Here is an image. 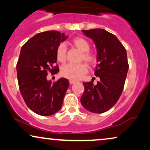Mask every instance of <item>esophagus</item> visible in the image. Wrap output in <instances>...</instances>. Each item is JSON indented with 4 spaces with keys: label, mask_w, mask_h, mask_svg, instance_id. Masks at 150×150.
Here are the masks:
<instances>
[{
    "label": "esophagus",
    "mask_w": 150,
    "mask_h": 150,
    "mask_svg": "<svg viewBox=\"0 0 150 150\" xmlns=\"http://www.w3.org/2000/svg\"><path fill=\"white\" fill-rule=\"evenodd\" d=\"M76 82H77V81H75V80H69V83L70 84H74V83H76Z\"/></svg>",
    "instance_id": "34e87169"
}]
</instances>
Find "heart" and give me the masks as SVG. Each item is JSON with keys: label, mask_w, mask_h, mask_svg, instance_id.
<instances>
[{"label": "heart", "mask_w": 150, "mask_h": 150, "mask_svg": "<svg viewBox=\"0 0 150 150\" xmlns=\"http://www.w3.org/2000/svg\"><path fill=\"white\" fill-rule=\"evenodd\" d=\"M73 45L82 52L80 60L85 61L89 65H94L97 63V55L91 51L90 44L87 39L81 37H77L72 40ZM56 56L58 61L64 63L67 58V49L64 43L58 44L56 49ZM88 72V67L85 63L72 64L69 63L63 65L61 69V75L65 78L73 80H77L82 78Z\"/></svg>", "instance_id": "1"}]
</instances>
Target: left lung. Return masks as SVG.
I'll list each match as a JSON object with an SVG mask.
<instances>
[{
	"label": "left lung",
	"mask_w": 150,
	"mask_h": 150,
	"mask_svg": "<svg viewBox=\"0 0 150 150\" xmlns=\"http://www.w3.org/2000/svg\"><path fill=\"white\" fill-rule=\"evenodd\" d=\"M82 32L97 47L99 63L94 75L100 80L96 85L92 81L83 82L81 104L90 112L104 113L116 104L123 92L129 68L126 50L116 36L103 29Z\"/></svg>",
	"instance_id": "left-lung-1"
}]
</instances>
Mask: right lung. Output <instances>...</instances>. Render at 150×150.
Wrapping results in <instances>:
<instances>
[{
  "mask_svg": "<svg viewBox=\"0 0 150 150\" xmlns=\"http://www.w3.org/2000/svg\"><path fill=\"white\" fill-rule=\"evenodd\" d=\"M67 36L57 31L41 32L22 46L17 63L20 88L27 106L41 116H51L61 109L69 82L60 78L51 84L46 76L59 71L56 51Z\"/></svg>",
  "mask_w": 150,
  "mask_h": 150,
  "instance_id": "obj_1",
  "label": "right lung"
}]
</instances>
